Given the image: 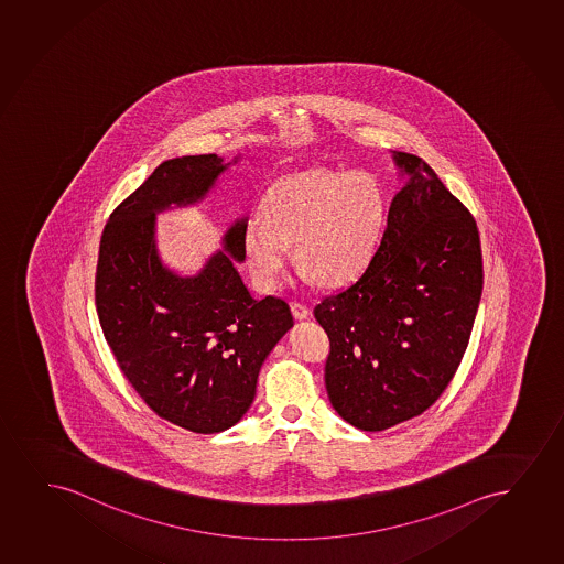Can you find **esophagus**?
Wrapping results in <instances>:
<instances>
[{
    "mask_svg": "<svg viewBox=\"0 0 564 564\" xmlns=\"http://www.w3.org/2000/svg\"><path fill=\"white\" fill-rule=\"evenodd\" d=\"M291 312H293L296 319H306L307 315H310V310L304 304H301V302H291Z\"/></svg>",
    "mask_w": 564,
    "mask_h": 564,
    "instance_id": "1",
    "label": "esophagus"
}]
</instances>
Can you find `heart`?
Returning <instances> with one entry per match:
<instances>
[{
    "instance_id": "b5f03b06",
    "label": "heart",
    "mask_w": 564,
    "mask_h": 564,
    "mask_svg": "<svg viewBox=\"0 0 564 564\" xmlns=\"http://www.w3.org/2000/svg\"><path fill=\"white\" fill-rule=\"evenodd\" d=\"M387 224L381 183L366 172L314 169L271 185L242 231V252L254 285L273 291L289 262L304 279L344 286L369 268Z\"/></svg>"
}]
</instances>
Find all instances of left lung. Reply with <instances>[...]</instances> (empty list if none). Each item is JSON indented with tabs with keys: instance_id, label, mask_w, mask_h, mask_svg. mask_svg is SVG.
<instances>
[{
	"instance_id": "8db88e82",
	"label": "left lung",
	"mask_w": 564,
	"mask_h": 564,
	"mask_svg": "<svg viewBox=\"0 0 564 564\" xmlns=\"http://www.w3.org/2000/svg\"><path fill=\"white\" fill-rule=\"evenodd\" d=\"M408 182L356 283L314 310L330 340L325 387L338 415L384 431L438 400L467 350L482 296L473 214L415 154L394 151Z\"/></svg>"
}]
</instances>
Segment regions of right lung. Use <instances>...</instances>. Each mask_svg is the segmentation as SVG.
<instances>
[{
    "label": "right lung",
    "mask_w": 564,
    "mask_h": 564,
    "mask_svg": "<svg viewBox=\"0 0 564 564\" xmlns=\"http://www.w3.org/2000/svg\"><path fill=\"white\" fill-rule=\"evenodd\" d=\"M229 164L218 154L162 162L110 214L97 260V315L120 371L159 417L198 434L241 421L263 359L294 325L285 301L252 299L235 268L247 218L197 275L159 257L154 216L203 200Z\"/></svg>",
    "instance_id": "add662e5"
}]
</instances>
